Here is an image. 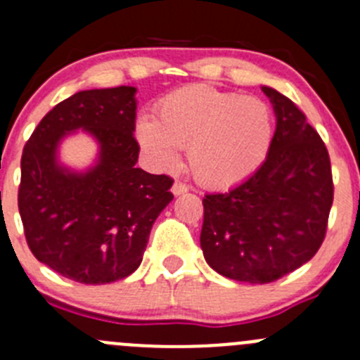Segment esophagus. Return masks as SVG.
I'll use <instances>...</instances> for the list:
<instances>
[{"mask_svg":"<svg viewBox=\"0 0 360 360\" xmlns=\"http://www.w3.org/2000/svg\"><path fill=\"white\" fill-rule=\"evenodd\" d=\"M171 191H173L174 196H178V194L187 193V191H189V187H187L186 184H184V182H174V184H173V187H171Z\"/></svg>","mask_w":360,"mask_h":360,"instance_id":"esophagus-1","label":"esophagus"}]
</instances>
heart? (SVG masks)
Masks as SVG:
<instances>
[{
	"label": "heart",
	"instance_id": "heart-1",
	"mask_svg": "<svg viewBox=\"0 0 360 360\" xmlns=\"http://www.w3.org/2000/svg\"><path fill=\"white\" fill-rule=\"evenodd\" d=\"M137 141L160 169L176 167L178 150L187 148L194 180L223 189L248 178L268 157L273 114L260 98L189 85L158 103L157 121H139Z\"/></svg>",
	"mask_w": 360,
	"mask_h": 360
}]
</instances>
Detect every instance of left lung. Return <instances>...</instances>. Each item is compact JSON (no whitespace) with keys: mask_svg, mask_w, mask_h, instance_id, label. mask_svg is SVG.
I'll use <instances>...</instances> for the list:
<instances>
[{"mask_svg":"<svg viewBox=\"0 0 360 360\" xmlns=\"http://www.w3.org/2000/svg\"><path fill=\"white\" fill-rule=\"evenodd\" d=\"M276 114L268 157L245 182L205 194L200 243L226 278L269 283L309 262L326 236L334 202L328 150L289 98L262 87Z\"/></svg>","mask_w":360,"mask_h":360,"instance_id":"obj_1","label":"left lung"}]
</instances>
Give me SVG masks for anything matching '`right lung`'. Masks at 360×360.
Instances as JSON below:
<instances>
[{
  "label": "right lung",
  "mask_w": 360,
  "mask_h": 360,
  "mask_svg": "<svg viewBox=\"0 0 360 360\" xmlns=\"http://www.w3.org/2000/svg\"><path fill=\"white\" fill-rule=\"evenodd\" d=\"M135 87L72 94L42 117L21 157L18 205L39 262L80 283H108L139 268L173 178L135 166ZM78 127L95 135L101 160L87 174L58 166L60 139Z\"/></svg>",
  "instance_id": "1"
}]
</instances>
